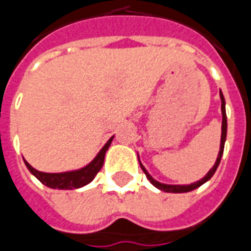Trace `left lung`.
Here are the masks:
<instances>
[{
  "label": "left lung",
  "instance_id": "8db88e82",
  "mask_svg": "<svg viewBox=\"0 0 251 251\" xmlns=\"http://www.w3.org/2000/svg\"><path fill=\"white\" fill-rule=\"evenodd\" d=\"M220 100H222V116H223V120H222V139H220V150L219 154H218V158H216V162L212 166V169L208 172L205 176H204V178H201L200 181H196V182H193V184H189V185H168V184H161V182H158L155 179L151 177L150 174L147 173V170L145 169V166L140 163V168L142 170L145 172L146 177L149 178L152 185L158 188V189H161L163 192H169V193H185V192H191L193 189H196L199 186H201L204 182H207L208 179L211 178L212 176L216 172V169L219 166L220 159H222V155H223V150H225V142H226V135H227V116H226V101L225 97H223V93L220 92Z\"/></svg>",
  "mask_w": 251,
  "mask_h": 251
}]
</instances>
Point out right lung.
<instances>
[{
	"label": "right lung",
	"instance_id": "1",
	"mask_svg": "<svg viewBox=\"0 0 251 251\" xmlns=\"http://www.w3.org/2000/svg\"><path fill=\"white\" fill-rule=\"evenodd\" d=\"M112 139L108 140L105 146L100 150V152L96 155L92 162L86 165L85 168L78 169V170H73V172H65V173H43V172H39L36 169H33L26 162V168L31 172L35 177H36L42 184H44L49 188L52 189H77L81 186L88 185L89 182L96 177V174L100 172V169L104 165V158H105V152L108 150V147L111 146Z\"/></svg>",
	"mask_w": 251,
	"mask_h": 251
}]
</instances>
